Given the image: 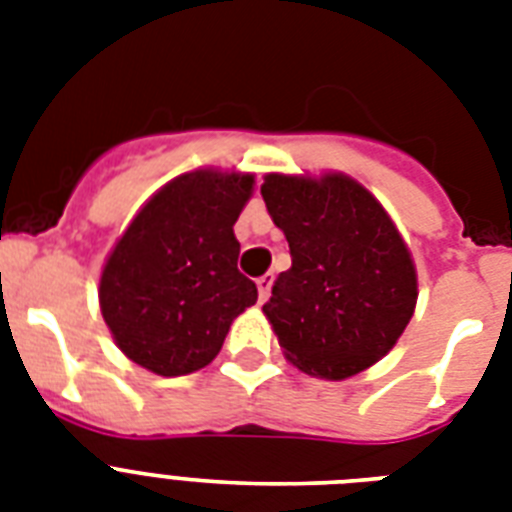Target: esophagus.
<instances>
[{"instance_id": "34e87169", "label": "esophagus", "mask_w": 512, "mask_h": 512, "mask_svg": "<svg viewBox=\"0 0 512 512\" xmlns=\"http://www.w3.org/2000/svg\"><path fill=\"white\" fill-rule=\"evenodd\" d=\"M271 287H273V276L271 273H265V276H260L257 279V292H260V300H268V295H271Z\"/></svg>"}]
</instances>
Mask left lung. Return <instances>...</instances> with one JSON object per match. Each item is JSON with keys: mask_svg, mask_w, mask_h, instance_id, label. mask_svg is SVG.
<instances>
[{"mask_svg": "<svg viewBox=\"0 0 512 512\" xmlns=\"http://www.w3.org/2000/svg\"><path fill=\"white\" fill-rule=\"evenodd\" d=\"M260 193L292 255L263 305L284 356L324 380L377 364L417 303L412 255L388 212L340 172L265 175Z\"/></svg>", "mask_w": 512, "mask_h": 512, "instance_id": "obj_1", "label": "left lung"}]
</instances>
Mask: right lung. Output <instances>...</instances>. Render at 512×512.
I'll use <instances>...</instances> for the list:
<instances>
[{"mask_svg":"<svg viewBox=\"0 0 512 512\" xmlns=\"http://www.w3.org/2000/svg\"><path fill=\"white\" fill-rule=\"evenodd\" d=\"M255 177L185 172L143 204L100 273V313L124 356L162 377L207 366L233 319L257 303L236 268L233 223Z\"/></svg>","mask_w":512,"mask_h":512,"instance_id":"obj_1","label":"right lung"}]
</instances>
